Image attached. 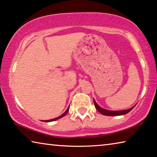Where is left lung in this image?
Masks as SVG:
<instances>
[{
	"instance_id": "8db88e82",
	"label": "left lung",
	"mask_w": 157,
	"mask_h": 157,
	"mask_svg": "<svg viewBox=\"0 0 157 157\" xmlns=\"http://www.w3.org/2000/svg\"><path fill=\"white\" fill-rule=\"evenodd\" d=\"M94 105L95 107L96 108V109L98 111H99L100 113H102V115L105 116H121V115H124V114H126L127 113H129L130 111H131L134 107L129 109L127 110H123V111H109V110H107L105 109L101 108L99 105H98L95 101L94 100Z\"/></svg>"
}]
</instances>
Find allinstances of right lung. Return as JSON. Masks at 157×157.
Here are the masks:
<instances>
[{
    "label": "right lung",
    "mask_w": 157,
    "mask_h": 157,
    "mask_svg": "<svg viewBox=\"0 0 157 157\" xmlns=\"http://www.w3.org/2000/svg\"><path fill=\"white\" fill-rule=\"evenodd\" d=\"M68 110H69V107H68V109H66V111H65L64 113H63V114H62V115L61 116H59V117H57V118H53V119H51V120H48V121H45L44 122H51V121H56V120H58V119H59V118H62V117H63L64 116L66 113H68Z\"/></svg>",
    "instance_id": "right-lung-1"
}]
</instances>
